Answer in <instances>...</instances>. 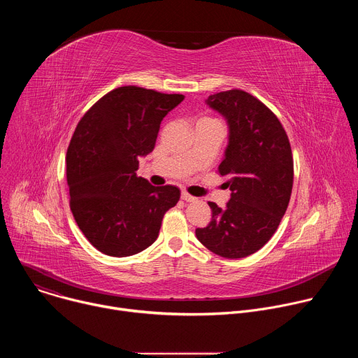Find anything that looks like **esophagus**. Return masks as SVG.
Instances as JSON below:
<instances>
[{
  "label": "esophagus",
  "instance_id": "obj_1",
  "mask_svg": "<svg viewBox=\"0 0 358 358\" xmlns=\"http://www.w3.org/2000/svg\"><path fill=\"white\" fill-rule=\"evenodd\" d=\"M181 198L184 199V201H187V202H194L196 198L195 196H192V195H189L187 191H182L181 192Z\"/></svg>",
  "mask_w": 358,
  "mask_h": 358
}]
</instances>
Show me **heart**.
I'll return each mask as SVG.
<instances>
[{
	"label": "heart",
	"instance_id": "obj_1",
	"mask_svg": "<svg viewBox=\"0 0 358 358\" xmlns=\"http://www.w3.org/2000/svg\"><path fill=\"white\" fill-rule=\"evenodd\" d=\"M201 120H211V119H201Z\"/></svg>",
	"mask_w": 358,
	"mask_h": 358
}]
</instances>
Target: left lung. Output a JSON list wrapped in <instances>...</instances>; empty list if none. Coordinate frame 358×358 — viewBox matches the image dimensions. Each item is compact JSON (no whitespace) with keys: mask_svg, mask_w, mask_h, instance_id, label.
Here are the masks:
<instances>
[{"mask_svg":"<svg viewBox=\"0 0 358 358\" xmlns=\"http://www.w3.org/2000/svg\"><path fill=\"white\" fill-rule=\"evenodd\" d=\"M207 103L229 126V143L218 173L227 177L225 208L208 202L210 224L196 228L198 241L222 258L238 259L259 250L276 232L293 187V156L276 115L250 93L232 89Z\"/></svg>","mask_w":358,"mask_h":358,"instance_id":"8db88e82","label":"left lung"}]
</instances>
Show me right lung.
<instances>
[{"instance_id": "add662e5", "label": "right lung", "mask_w": 358, "mask_h": 358, "mask_svg": "<svg viewBox=\"0 0 358 358\" xmlns=\"http://www.w3.org/2000/svg\"><path fill=\"white\" fill-rule=\"evenodd\" d=\"M182 100V94L122 86L100 97L78 123L66 152L69 206L101 253L123 258L144 250L178 202L177 187H155L136 171L138 157L155 150L162 120Z\"/></svg>"}]
</instances>
